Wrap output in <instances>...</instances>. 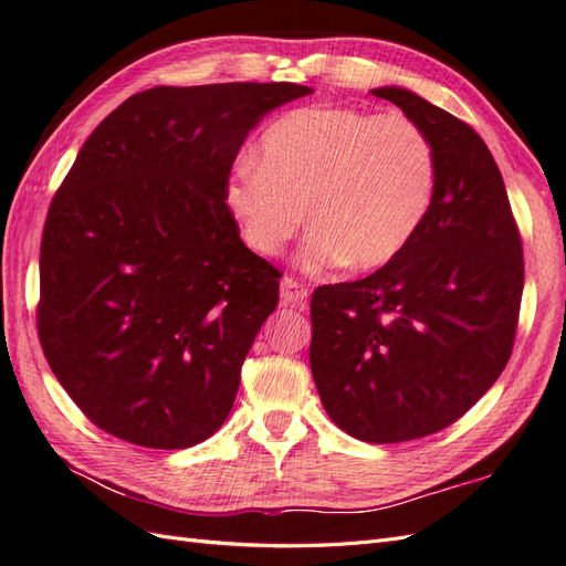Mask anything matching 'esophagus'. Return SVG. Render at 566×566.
<instances>
[{
	"mask_svg": "<svg viewBox=\"0 0 566 566\" xmlns=\"http://www.w3.org/2000/svg\"><path fill=\"white\" fill-rule=\"evenodd\" d=\"M281 300H283V304L302 306L304 300H306V287L300 281L285 276L283 283H281Z\"/></svg>",
	"mask_w": 566,
	"mask_h": 566,
	"instance_id": "obj_1",
	"label": "esophagus"
}]
</instances>
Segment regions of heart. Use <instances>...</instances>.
<instances>
[{
    "label": "heart",
    "mask_w": 566,
    "mask_h": 566,
    "mask_svg": "<svg viewBox=\"0 0 566 566\" xmlns=\"http://www.w3.org/2000/svg\"><path fill=\"white\" fill-rule=\"evenodd\" d=\"M437 150L416 119L347 106H306L279 117L260 163L238 160L227 205L243 241L276 254L306 219L302 262L378 269L399 256L432 208Z\"/></svg>",
    "instance_id": "1"
}]
</instances>
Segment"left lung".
Here are the masks:
<instances>
[{"instance_id": "obj_1", "label": "left lung", "mask_w": 566, "mask_h": 566, "mask_svg": "<svg viewBox=\"0 0 566 566\" xmlns=\"http://www.w3.org/2000/svg\"><path fill=\"white\" fill-rule=\"evenodd\" d=\"M373 94L430 134L432 208L389 264L314 290L310 364L339 430L397 443L453 424L499 380L515 345L524 256L482 136L408 90Z\"/></svg>"}]
</instances>
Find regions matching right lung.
Segmentation results:
<instances>
[{
	"label": "right lung",
	"mask_w": 566,
	"mask_h": 566,
	"mask_svg": "<svg viewBox=\"0 0 566 566\" xmlns=\"http://www.w3.org/2000/svg\"><path fill=\"white\" fill-rule=\"evenodd\" d=\"M306 94L293 82L153 87L80 148L42 233L38 333L104 432L172 451L224 424L281 279L243 245L227 184L250 129Z\"/></svg>",
	"instance_id": "add662e5"
}]
</instances>
